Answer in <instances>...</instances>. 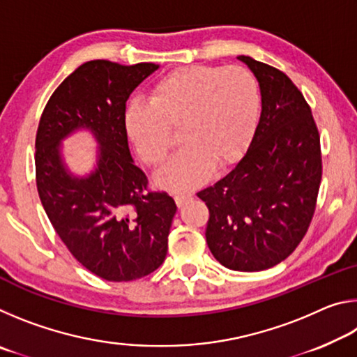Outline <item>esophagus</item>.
I'll return each instance as SVG.
<instances>
[{
	"mask_svg": "<svg viewBox=\"0 0 357 357\" xmlns=\"http://www.w3.org/2000/svg\"><path fill=\"white\" fill-rule=\"evenodd\" d=\"M190 200H192L190 193H178V195H174V202H176L178 208H183L184 204H185L187 202H190Z\"/></svg>",
	"mask_w": 357,
	"mask_h": 357,
	"instance_id": "34e87169",
	"label": "esophagus"
}]
</instances>
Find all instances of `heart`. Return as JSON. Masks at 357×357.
<instances>
[{
  "instance_id": "b5f03b06",
  "label": "heart",
  "mask_w": 357,
  "mask_h": 357,
  "mask_svg": "<svg viewBox=\"0 0 357 357\" xmlns=\"http://www.w3.org/2000/svg\"><path fill=\"white\" fill-rule=\"evenodd\" d=\"M261 96L257 78L241 66H192L167 74L149 100L134 98L124 113L126 132L140 159L160 165L179 130L183 144L155 174L168 190L192 189L215 167L223 170L244 154L257 129Z\"/></svg>"
}]
</instances>
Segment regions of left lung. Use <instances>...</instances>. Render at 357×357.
<instances>
[{"instance_id": "obj_1", "label": "left lung", "mask_w": 357, "mask_h": 357, "mask_svg": "<svg viewBox=\"0 0 357 357\" xmlns=\"http://www.w3.org/2000/svg\"><path fill=\"white\" fill-rule=\"evenodd\" d=\"M257 77L261 114L231 172L197 195L206 203V243L220 264L255 273L279 264L305 236L321 183L312 110L282 70L241 55Z\"/></svg>"}]
</instances>
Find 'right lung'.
I'll return each instance as SVG.
<instances>
[{"instance_id": "obj_1", "label": "right lung", "mask_w": 357, "mask_h": 357, "mask_svg": "<svg viewBox=\"0 0 357 357\" xmlns=\"http://www.w3.org/2000/svg\"><path fill=\"white\" fill-rule=\"evenodd\" d=\"M159 64L94 59L77 68L48 99L36 135V184L53 228L88 271L108 282L148 275L164 263L176 203L149 192L132 160L126 102ZM86 130L98 143L95 168L77 177L62 142Z\"/></svg>"}]
</instances>
